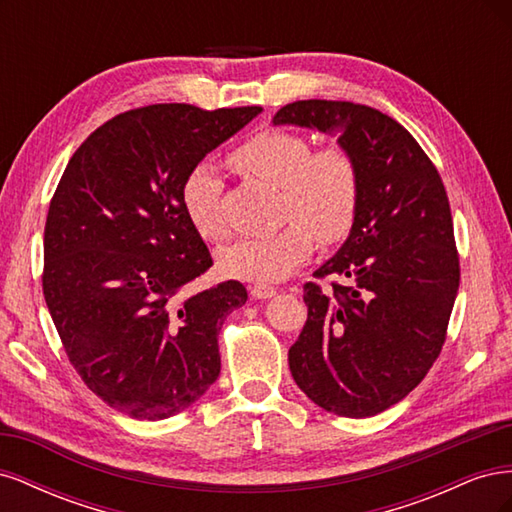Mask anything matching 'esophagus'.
Here are the masks:
<instances>
[{"label": "esophagus", "instance_id": "34e87169", "mask_svg": "<svg viewBox=\"0 0 512 512\" xmlns=\"http://www.w3.org/2000/svg\"><path fill=\"white\" fill-rule=\"evenodd\" d=\"M250 292L254 299H271L277 294V288H273L269 284H254V286H250Z\"/></svg>", "mask_w": 512, "mask_h": 512}]
</instances>
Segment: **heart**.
I'll list each match as a JSON object with an SVG mask.
<instances>
[{
  "instance_id": "obj_1",
  "label": "heart",
  "mask_w": 512,
  "mask_h": 512,
  "mask_svg": "<svg viewBox=\"0 0 512 512\" xmlns=\"http://www.w3.org/2000/svg\"><path fill=\"white\" fill-rule=\"evenodd\" d=\"M232 164L250 177L282 190V220L292 222L267 237H245L218 254V265L232 280L271 284L288 277L309 258L316 239H344L359 209V168L350 153L329 145L312 151L297 132L265 130L235 149ZM222 181L211 164H196L181 185V205L200 237H224L220 215Z\"/></svg>"
}]
</instances>
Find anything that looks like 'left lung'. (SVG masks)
I'll return each instance as SVG.
<instances>
[{
  "mask_svg": "<svg viewBox=\"0 0 512 512\" xmlns=\"http://www.w3.org/2000/svg\"><path fill=\"white\" fill-rule=\"evenodd\" d=\"M337 136L359 168L350 235L303 286L307 322L288 350L299 389L327 412L365 418L404 399L438 359L459 290L448 196L436 166L395 119L337 100H299L273 117Z\"/></svg>",
  "mask_w": 512,
  "mask_h": 512,
  "instance_id": "8db88e82",
  "label": "left lung"
}]
</instances>
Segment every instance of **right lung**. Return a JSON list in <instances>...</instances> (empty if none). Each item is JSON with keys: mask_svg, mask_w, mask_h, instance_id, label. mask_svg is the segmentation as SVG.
I'll list each match as a JSON object with an SVG mask.
<instances>
[{"mask_svg": "<svg viewBox=\"0 0 512 512\" xmlns=\"http://www.w3.org/2000/svg\"><path fill=\"white\" fill-rule=\"evenodd\" d=\"M260 111L151 104L121 113L74 151L53 194L46 307L89 391L136 421L179 414L220 376L218 333L247 290L228 280L188 294L213 260L181 185Z\"/></svg>", "mask_w": 512, "mask_h": 512, "instance_id": "1", "label": "right lung"}]
</instances>
